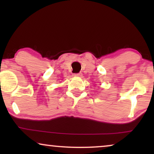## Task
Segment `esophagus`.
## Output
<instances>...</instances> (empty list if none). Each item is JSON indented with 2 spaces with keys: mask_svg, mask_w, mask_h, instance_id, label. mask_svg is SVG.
<instances>
[{
  "mask_svg": "<svg viewBox=\"0 0 154 154\" xmlns=\"http://www.w3.org/2000/svg\"><path fill=\"white\" fill-rule=\"evenodd\" d=\"M74 76H78V77H81L83 76V73L81 72V73H75V74H73Z\"/></svg>",
  "mask_w": 154,
  "mask_h": 154,
  "instance_id": "obj_1",
  "label": "esophagus"
}]
</instances>
